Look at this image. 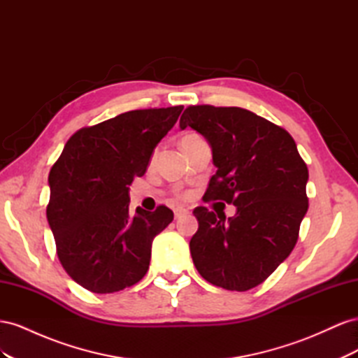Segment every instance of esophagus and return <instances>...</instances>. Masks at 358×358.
Returning a JSON list of instances; mask_svg holds the SVG:
<instances>
[{
	"label": "esophagus",
	"instance_id": "34e87169",
	"mask_svg": "<svg viewBox=\"0 0 358 358\" xmlns=\"http://www.w3.org/2000/svg\"><path fill=\"white\" fill-rule=\"evenodd\" d=\"M173 212H175V218L176 220H179V218H182V216H185V215L189 213V210L185 209V208H176Z\"/></svg>",
	"mask_w": 358,
	"mask_h": 358
}]
</instances>
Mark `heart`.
Segmentation results:
<instances>
[{"instance_id": "heart-1", "label": "heart", "mask_w": 358, "mask_h": 358, "mask_svg": "<svg viewBox=\"0 0 358 358\" xmlns=\"http://www.w3.org/2000/svg\"><path fill=\"white\" fill-rule=\"evenodd\" d=\"M194 138H199L196 134H187L185 137H182V140H180V143H187V142H191V140H194Z\"/></svg>"}]
</instances>
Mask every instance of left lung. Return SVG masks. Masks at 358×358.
Returning <instances> with one entry per match:
<instances>
[{"instance_id": "1", "label": "left lung", "mask_w": 358, "mask_h": 358, "mask_svg": "<svg viewBox=\"0 0 358 358\" xmlns=\"http://www.w3.org/2000/svg\"><path fill=\"white\" fill-rule=\"evenodd\" d=\"M179 127L208 140L213 164L203 200L236 206V215L194 209L199 230L191 257L208 282L248 291L272 275L294 249L308 212V167L288 131L241 107L189 106ZM218 213V212H216Z\"/></svg>"}]
</instances>
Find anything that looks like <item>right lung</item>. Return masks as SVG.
I'll return each instance as SVG.
<instances>
[{
	"mask_svg": "<svg viewBox=\"0 0 358 358\" xmlns=\"http://www.w3.org/2000/svg\"><path fill=\"white\" fill-rule=\"evenodd\" d=\"M182 109L131 110L80 128L52 166L48 222L64 270L83 288L109 294L146 275L154 237L173 212L158 206L129 215L128 187L145 175Z\"/></svg>",
	"mask_w": 358,
	"mask_h": 358,
	"instance_id": "1",
	"label": "right lung"
}]
</instances>
